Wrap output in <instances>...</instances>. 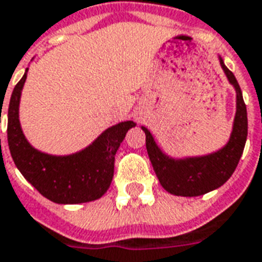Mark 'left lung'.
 <instances>
[{
	"mask_svg": "<svg viewBox=\"0 0 262 262\" xmlns=\"http://www.w3.org/2000/svg\"><path fill=\"white\" fill-rule=\"evenodd\" d=\"M221 68L236 92V114L228 143L215 152L200 157L172 158L161 150L151 132L141 126L146 133V147L151 165L161 186L168 193L183 197H195L218 189L229 179L239 164L247 139V110L236 77L225 67L221 57Z\"/></svg>",
	"mask_w": 262,
	"mask_h": 262,
	"instance_id": "1",
	"label": "left lung"
}]
</instances>
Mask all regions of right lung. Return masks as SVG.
I'll list each match as a JSON object with an SVG mask.
<instances>
[{
	"instance_id": "right-lung-1",
	"label": "right lung",
	"mask_w": 262,
	"mask_h": 262,
	"mask_svg": "<svg viewBox=\"0 0 262 262\" xmlns=\"http://www.w3.org/2000/svg\"><path fill=\"white\" fill-rule=\"evenodd\" d=\"M28 71L13 89L8 108V146L15 165L40 194L57 204H80L100 199L111 185L116 151L136 123L119 122L102 132L90 146L69 156L42 152L29 143L19 122Z\"/></svg>"
}]
</instances>
